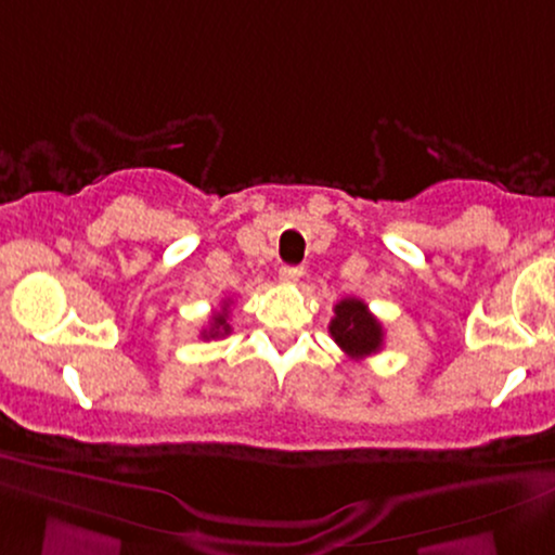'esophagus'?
<instances>
[{
  "mask_svg": "<svg viewBox=\"0 0 555 555\" xmlns=\"http://www.w3.org/2000/svg\"><path fill=\"white\" fill-rule=\"evenodd\" d=\"M299 279H301L299 266H284V269L279 271V282L282 284H297Z\"/></svg>",
  "mask_w": 555,
  "mask_h": 555,
  "instance_id": "esophagus-1",
  "label": "esophagus"
}]
</instances>
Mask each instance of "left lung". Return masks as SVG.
<instances>
[{
	"label": "left lung",
	"mask_w": 555,
	"mask_h": 555,
	"mask_svg": "<svg viewBox=\"0 0 555 555\" xmlns=\"http://www.w3.org/2000/svg\"><path fill=\"white\" fill-rule=\"evenodd\" d=\"M330 335L353 361L366 359L384 346V330L366 301L348 297L335 305V318L330 320Z\"/></svg>",
	"instance_id": "1"
}]
</instances>
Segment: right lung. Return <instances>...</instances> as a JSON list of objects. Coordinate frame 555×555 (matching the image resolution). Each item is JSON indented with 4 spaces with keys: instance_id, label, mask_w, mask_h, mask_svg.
Masks as SVG:
<instances>
[{
    "instance_id": "1",
    "label": "right lung",
    "mask_w": 555,
    "mask_h": 555,
    "mask_svg": "<svg viewBox=\"0 0 555 555\" xmlns=\"http://www.w3.org/2000/svg\"><path fill=\"white\" fill-rule=\"evenodd\" d=\"M230 301H225V305L220 307V312H212V320H209V327L202 330V338L205 340H212V338H225V335H230Z\"/></svg>"
}]
</instances>
